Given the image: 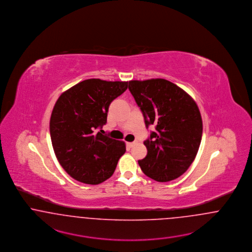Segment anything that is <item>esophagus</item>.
Instances as JSON below:
<instances>
[{"mask_svg": "<svg viewBox=\"0 0 252 252\" xmlns=\"http://www.w3.org/2000/svg\"><path fill=\"white\" fill-rule=\"evenodd\" d=\"M136 141H134V142H129L127 143V146L129 147V148H131V147H133L135 144H136Z\"/></svg>", "mask_w": 252, "mask_h": 252, "instance_id": "1", "label": "esophagus"}]
</instances>
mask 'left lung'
<instances>
[{
    "label": "left lung",
    "instance_id": "8db88e82",
    "mask_svg": "<svg viewBox=\"0 0 252 252\" xmlns=\"http://www.w3.org/2000/svg\"><path fill=\"white\" fill-rule=\"evenodd\" d=\"M129 90L146 127L155 125V131L144 141L147 156L138 164L154 181L175 180L193 163L201 141L202 120L196 101L164 79L130 81Z\"/></svg>",
    "mask_w": 252,
    "mask_h": 252
}]
</instances>
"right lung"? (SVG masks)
<instances>
[{
  "instance_id": "add662e5",
  "label": "right lung",
  "mask_w": 252,
  "mask_h": 252,
  "mask_svg": "<svg viewBox=\"0 0 252 252\" xmlns=\"http://www.w3.org/2000/svg\"><path fill=\"white\" fill-rule=\"evenodd\" d=\"M127 88L128 82L88 79L56 100L50 120L53 148L62 167L78 182H104L125 154V143L95 130L106 123L110 103Z\"/></svg>"
}]
</instances>
